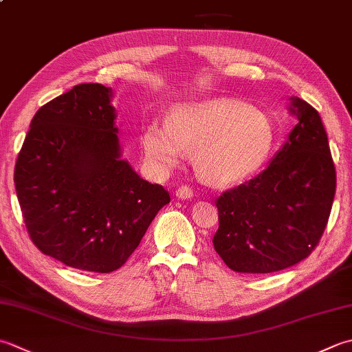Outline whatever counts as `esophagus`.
Wrapping results in <instances>:
<instances>
[{"label":"esophagus","mask_w":352,"mask_h":352,"mask_svg":"<svg viewBox=\"0 0 352 352\" xmlns=\"http://www.w3.org/2000/svg\"><path fill=\"white\" fill-rule=\"evenodd\" d=\"M175 197L178 199H189L194 197V190H192L189 186L184 184V186H180V188L175 190Z\"/></svg>","instance_id":"obj_1"}]
</instances>
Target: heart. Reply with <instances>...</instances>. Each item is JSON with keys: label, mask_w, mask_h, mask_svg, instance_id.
Masks as SVG:
<instances>
[{"label": "heart", "mask_w": 352, "mask_h": 352, "mask_svg": "<svg viewBox=\"0 0 352 352\" xmlns=\"http://www.w3.org/2000/svg\"><path fill=\"white\" fill-rule=\"evenodd\" d=\"M276 142V128L263 109L236 99L180 103L166 125L151 123L142 146L151 168L166 172L192 154L197 174L213 186L245 182L265 166Z\"/></svg>", "instance_id": "heart-1"}]
</instances>
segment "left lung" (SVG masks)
Listing matches in <instances>:
<instances>
[{
	"label": "left lung",
	"mask_w": 352,
	"mask_h": 352,
	"mask_svg": "<svg viewBox=\"0 0 352 352\" xmlns=\"http://www.w3.org/2000/svg\"><path fill=\"white\" fill-rule=\"evenodd\" d=\"M298 125L264 172L217 198L212 243L239 273H273L309 256L325 230L336 194V168L319 113L292 98Z\"/></svg>",
	"instance_id": "8db88e82"
}]
</instances>
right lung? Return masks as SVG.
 <instances>
[{"instance_id": "right-lung-1", "label": "right lung", "mask_w": 352, "mask_h": 352, "mask_svg": "<svg viewBox=\"0 0 352 352\" xmlns=\"http://www.w3.org/2000/svg\"><path fill=\"white\" fill-rule=\"evenodd\" d=\"M111 88L80 84L38 109L15 164L32 243L68 267L111 273L170 201L120 158Z\"/></svg>"}]
</instances>
